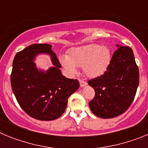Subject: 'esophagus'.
Segmentation results:
<instances>
[{
  "mask_svg": "<svg viewBox=\"0 0 148 148\" xmlns=\"http://www.w3.org/2000/svg\"><path fill=\"white\" fill-rule=\"evenodd\" d=\"M79 83H80V87H85V86L87 84V82H84V81H83V80H79Z\"/></svg>",
  "mask_w": 148,
  "mask_h": 148,
  "instance_id": "esophagus-1",
  "label": "esophagus"
}]
</instances>
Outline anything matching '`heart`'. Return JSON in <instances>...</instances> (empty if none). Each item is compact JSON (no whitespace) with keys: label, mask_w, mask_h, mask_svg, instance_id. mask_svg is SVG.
Instances as JSON below:
<instances>
[{"label":"heart","mask_w":148,"mask_h":148,"mask_svg":"<svg viewBox=\"0 0 148 148\" xmlns=\"http://www.w3.org/2000/svg\"><path fill=\"white\" fill-rule=\"evenodd\" d=\"M60 62L69 74L75 75L77 67H82L89 78L100 77L107 72L111 62L109 48L91 44L71 49L66 56H61Z\"/></svg>","instance_id":"obj_1"}]
</instances>
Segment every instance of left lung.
<instances>
[{
	"label": "left lung",
	"instance_id": "left-lung-1",
	"mask_svg": "<svg viewBox=\"0 0 148 148\" xmlns=\"http://www.w3.org/2000/svg\"><path fill=\"white\" fill-rule=\"evenodd\" d=\"M108 70L100 77L88 81L95 97L89 102L93 114L111 119L125 113L133 102L139 82V72L133 50L116 45Z\"/></svg>",
	"mask_w": 148,
	"mask_h": 148
}]
</instances>
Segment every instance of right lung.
<instances>
[{
	"label": "right lung",
	"instance_id": "obj_1",
	"mask_svg": "<svg viewBox=\"0 0 148 148\" xmlns=\"http://www.w3.org/2000/svg\"><path fill=\"white\" fill-rule=\"evenodd\" d=\"M48 44H35L17 53L13 60L11 85L21 108L29 116L40 121L59 118L67 105L68 98L79 87L77 79L61 74V65ZM40 54L51 56L53 67L44 71L34 60Z\"/></svg>",
	"mask_w": 148,
	"mask_h": 148
}]
</instances>
